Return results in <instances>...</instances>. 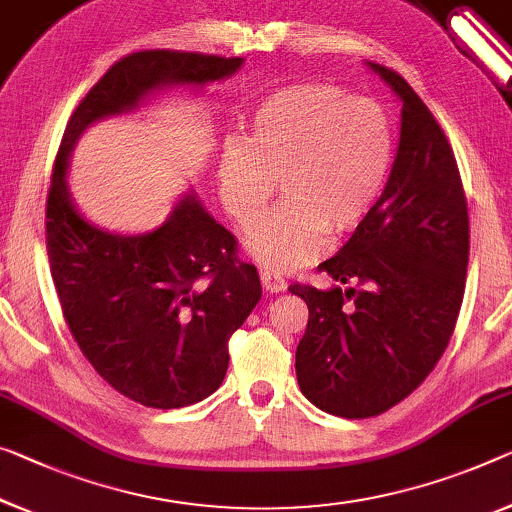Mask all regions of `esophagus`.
<instances>
[{
	"instance_id": "1",
	"label": "esophagus",
	"mask_w": 512,
	"mask_h": 512,
	"mask_svg": "<svg viewBox=\"0 0 512 512\" xmlns=\"http://www.w3.org/2000/svg\"><path fill=\"white\" fill-rule=\"evenodd\" d=\"M261 283L267 293H281V290H286V281L277 277L274 272H267V270H261Z\"/></svg>"
}]
</instances>
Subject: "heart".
<instances>
[{"mask_svg": "<svg viewBox=\"0 0 512 512\" xmlns=\"http://www.w3.org/2000/svg\"><path fill=\"white\" fill-rule=\"evenodd\" d=\"M249 139L226 141L217 164L219 199L242 229L283 190V203L245 238L267 272L316 261L327 233L345 238L373 217L387 190L396 137L373 100L332 84H297L251 109Z\"/></svg>", "mask_w": 512, "mask_h": 512, "instance_id": "heart-1", "label": "heart"}]
</instances>
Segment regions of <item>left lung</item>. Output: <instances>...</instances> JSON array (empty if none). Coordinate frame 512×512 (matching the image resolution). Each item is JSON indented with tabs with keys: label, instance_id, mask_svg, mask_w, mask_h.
<instances>
[{
	"label": "left lung",
	"instance_id": "1",
	"mask_svg": "<svg viewBox=\"0 0 512 512\" xmlns=\"http://www.w3.org/2000/svg\"><path fill=\"white\" fill-rule=\"evenodd\" d=\"M368 68L400 100V139L373 217L318 265L336 283H295L309 325L295 352L297 382L322 412L366 419L426 380L458 320L469 263V215L444 130L403 77ZM341 282H350L345 291Z\"/></svg>",
	"mask_w": 512,
	"mask_h": 512
}]
</instances>
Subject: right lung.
<instances>
[{"instance_id": "add662e5", "label": "right lung", "mask_w": 512, "mask_h": 512, "mask_svg": "<svg viewBox=\"0 0 512 512\" xmlns=\"http://www.w3.org/2000/svg\"><path fill=\"white\" fill-rule=\"evenodd\" d=\"M242 64L194 52L130 54L77 105L54 162L45 233L61 311L98 375L155 410L194 405L219 389L229 338L261 300V279L194 190L153 231L93 224L70 194V155L91 125L137 112L167 89L229 80Z\"/></svg>"}]
</instances>
